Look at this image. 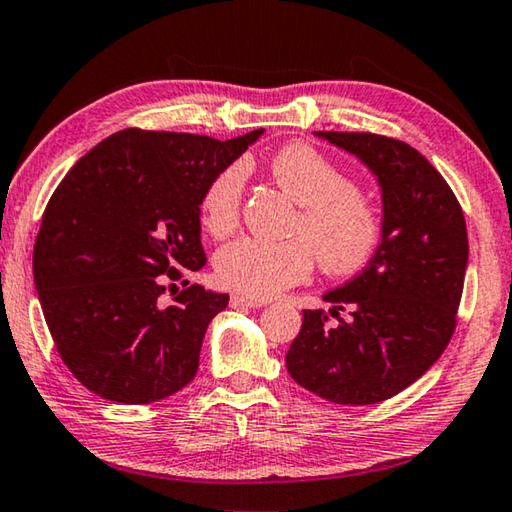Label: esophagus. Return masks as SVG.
I'll return each mask as SVG.
<instances>
[{"label":"esophagus","mask_w":512,"mask_h":512,"mask_svg":"<svg viewBox=\"0 0 512 512\" xmlns=\"http://www.w3.org/2000/svg\"><path fill=\"white\" fill-rule=\"evenodd\" d=\"M230 307H235V309H257V307H264V300H253V298H244V296H232V298H230Z\"/></svg>","instance_id":"1"}]
</instances>
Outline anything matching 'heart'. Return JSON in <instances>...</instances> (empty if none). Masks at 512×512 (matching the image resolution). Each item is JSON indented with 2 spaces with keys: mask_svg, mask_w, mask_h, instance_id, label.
<instances>
[{
  "mask_svg": "<svg viewBox=\"0 0 512 512\" xmlns=\"http://www.w3.org/2000/svg\"><path fill=\"white\" fill-rule=\"evenodd\" d=\"M271 173L284 192L302 205L298 232L307 237L266 241L241 237L214 259L216 282L239 296L266 300L305 280L316 255L325 271L350 275L366 268L384 244L386 221L375 198L350 183L339 164L305 142L282 146ZM246 169L230 164L205 185L198 212L212 237L239 225Z\"/></svg>",
  "mask_w": 512,
  "mask_h": 512,
  "instance_id": "heart-1",
  "label": "heart"
}]
</instances>
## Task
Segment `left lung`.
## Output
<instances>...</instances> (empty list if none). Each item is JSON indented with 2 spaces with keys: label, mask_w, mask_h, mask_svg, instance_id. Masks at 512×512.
Returning a JSON list of instances; mask_svg holds the SVG:
<instances>
[{
  "label": "left lung",
  "mask_w": 512,
  "mask_h": 512,
  "mask_svg": "<svg viewBox=\"0 0 512 512\" xmlns=\"http://www.w3.org/2000/svg\"><path fill=\"white\" fill-rule=\"evenodd\" d=\"M375 173L386 235L375 259L325 309L302 311L287 370L334 404H377L420 379L456 329L467 268L461 205L436 167L406 142L375 133L318 131ZM351 309L348 319L340 311ZM334 315L339 324H329Z\"/></svg>",
  "instance_id": "obj_1"
}]
</instances>
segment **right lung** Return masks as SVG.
<instances>
[{"label":"right lung","mask_w":512,"mask_h":512,"mask_svg":"<svg viewBox=\"0 0 512 512\" xmlns=\"http://www.w3.org/2000/svg\"><path fill=\"white\" fill-rule=\"evenodd\" d=\"M262 133L221 142L126 128L49 198L33 246L42 314L69 372L103 400L158 402L194 379L205 329L230 300L185 280L207 262L198 203ZM167 281L186 289L162 308Z\"/></svg>","instance_id":"add662e5"}]
</instances>
